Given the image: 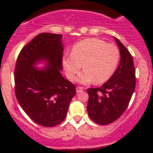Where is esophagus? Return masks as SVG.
<instances>
[{
	"mask_svg": "<svg viewBox=\"0 0 153 153\" xmlns=\"http://www.w3.org/2000/svg\"><path fill=\"white\" fill-rule=\"evenodd\" d=\"M83 89H84V88L81 87V86H77V87H76V92H78V93H79V92H82Z\"/></svg>",
	"mask_w": 153,
	"mask_h": 153,
	"instance_id": "esophagus-1",
	"label": "esophagus"
}]
</instances>
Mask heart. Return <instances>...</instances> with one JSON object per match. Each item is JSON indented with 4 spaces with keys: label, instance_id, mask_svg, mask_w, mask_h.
Listing matches in <instances>:
<instances>
[{
    "label": "heart",
    "instance_id": "heart-1",
    "mask_svg": "<svg viewBox=\"0 0 153 153\" xmlns=\"http://www.w3.org/2000/svg\"><path fill=\"white\" fill-rule=\"evenodd\" d=\"M118 47L98 38H88L74 45L72 53L64 54L62 64L69 79H73L81 67L84 70L75 78L77 82L102 84L111 78L118 67Z\"/></svg>",
    "mask_w": 153,
    "mask_h": 153
}]
</instances>
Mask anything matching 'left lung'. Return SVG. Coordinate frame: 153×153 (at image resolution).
Returning a JSON list of instances; mask_svg holds the SVG:
<instances>
[{
	"label": "left lung",
	"mask_w": 153,
	"mask_h": 153,
	"mask_svg": "<svg viewBox=\"0 0 153 153\" xmlns=\"http://www.w3.org/2000/svg\"><path fill=\"white\" fill-rule=\"evenodd\" d=\"M120 49L119 65L110 78L100 87L87 89V112L96 124H111L127 108L135 87V69L132 57L122 43L114 37Z\"/></svg>",
	"instance_id": "1"
}]
</instances>
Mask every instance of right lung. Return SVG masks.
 <instances>
[{"label": "right lung", "instance_id": "add662e5", "mask_svg": "<svg viewBox=\"0 0 153 153\" xmlns=\"http://www.w3.org/2000/svg\"><path fill=\"white\" fill-rule=\"evenodd\" d=\"M62 35L41 33L25 46L15 69L16 98L24 112L38 124L55 126L66 118L75 86L61 74L64 45ZM45 61L42 69L35 67Z\"/></svg>", "mask_w": 153, "mask_h": 153}]
</instances>
